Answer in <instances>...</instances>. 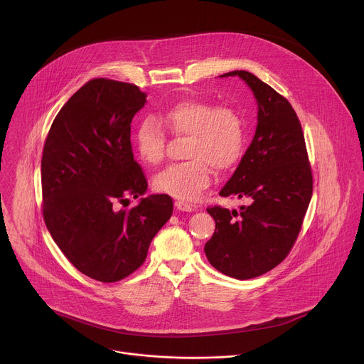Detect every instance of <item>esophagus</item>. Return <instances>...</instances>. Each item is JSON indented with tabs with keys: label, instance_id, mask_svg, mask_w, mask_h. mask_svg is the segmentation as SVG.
I'll return each instance as SVG.
<instances>
[{
	"label": "esophagus",
	"instance_id": "34e87169",
	"mask_svg": "<svg viewBox=\"0 0 364 364\" xmlns=\"http://www.w3.org/2000/svg\"><path fill=\"white\" fill-rule=\"evenodd\" d=\"M176 207H177L178 210H181V212H194V210L197 209L196 204L187 203V201H184V200H177V201H176Z\"/></svg>",
	"mask_w": 364,
	"mask_h": 364
}]
</instances>
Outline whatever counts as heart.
Returning <instances> with one entry per match:
<instances>
[{"label":"heart","instance_id":"b5f03b06","mask_svg":"<svg viewBox=\"0 0 364 364\" xmlns=\"http://www.w3.org/2000/svg\"><path fill=\"white\" fill-rule=\"evenodd\" d=\"M163 127L176 136H188V161L170 166L154 178L155 190L177 198H197L210 186L213 168L229 171L245 154L246 124L237 109L187 99L167 108L159 121L145 118L136 127L135 148L145 164L157 166L164 160L167 134Z\"/></svg>","mask_w":364,"mask_h":364}]
</instances>
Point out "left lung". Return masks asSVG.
<instances>
[{
    "instance_id": "1",
    "label": "left lung",
    "mask_w": 364,
    "mask_h": 364,
    "mask_svg": "<svg viewBox=\"0 0 364 364\" xmlns=\"http://www.w3.org/2000/svg\"><path fill=\"white\" fill-rule=\"evenodd\" d=\"M239 76L257 100V127L220 196L247 197L240 212L207 207L216 222L204 252L212 267L236 279L274 269L291 252L313 196V173L301 122L287 97L245 70Z\"/></svg>"
}]
</instances>
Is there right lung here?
Returning <instances> with one entry per match:
<instances>
[{
  "label": "right lung",
  "instance_id": "add662e5",
  "mask_svg": "<svg viewBox=\"0 0 364 364\" xmlns=\"http://www.w3.org/2000/svg\"><path fill=\"white\" fill-rule=\"evenodd\" d=\"M145 102L136 85L92 79L65 103L44 141V223L77 271L105 284L144 264L152 237L173 215L167 194L125 209L148 187L131 146V122Z\"/></svg>",
  "mask_w": 364,
  "mask_h": 364
}]
</instances>
